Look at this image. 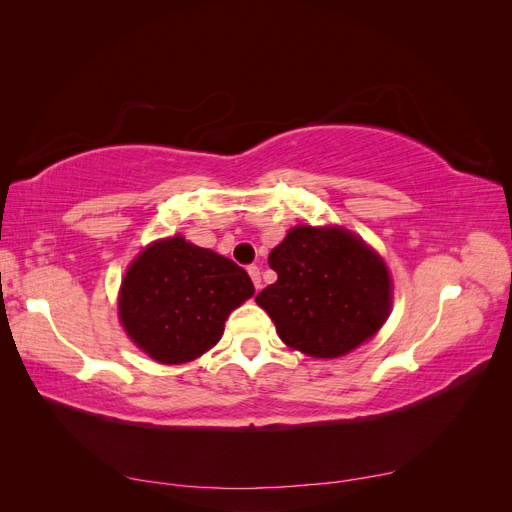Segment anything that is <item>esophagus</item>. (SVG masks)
<instances>
[{"mask_svg": "<svg viewBox=\"0 0 512 512\" xmlns=\"http://www.w3.org/2000/svg\"><path fill=\"white\" fill-rule=\"evenodd\" d=\"M247 273H250L254 286H256V288H260V269H258L256 265H252V267H247Z\"/></svg>", "mask_w": 512, "mask_h": 512, "instance_id": "esophagus-1", "label": "esophagus"}]
</instances>
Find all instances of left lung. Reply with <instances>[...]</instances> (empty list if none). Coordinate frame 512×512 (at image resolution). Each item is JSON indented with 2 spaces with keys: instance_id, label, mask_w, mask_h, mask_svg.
<instances>
[{
  "instance_id": "1",
  "label": "left lung",
  "mask_w": 512,
  "mask_h": 512,
  "mask_svg": "<svg viewBox=\"0 0 512 512\" xmlns=\"http://www.w3.org/2000/svg\"><path fill=\"white\" fill-rule=\"evenodd\" d=\"M277 282L256 303L282 342L316 359H337L374 337L391 314L393 284L384 260L337 226H294L273 247Z\"/></svg>"
}]
</instances>
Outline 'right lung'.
I'll return each instance as SVG.
<instances>
[{"label":"right lung","instance_id":"obj_1","mask_svg":"<svg viewBox=\"0 0 512 512\" xmlns=\"http://www.w3.org/2000/svg\"><path fill=\"white\" fill-rule=\"evenodd\" d=\"M252 294L245 269L175 235L147 245L130 265L119 320L153 361L181 365L218 344L232 309Z\"/></svg>","mask_w":512,"mask_h":512}]
</instances>
